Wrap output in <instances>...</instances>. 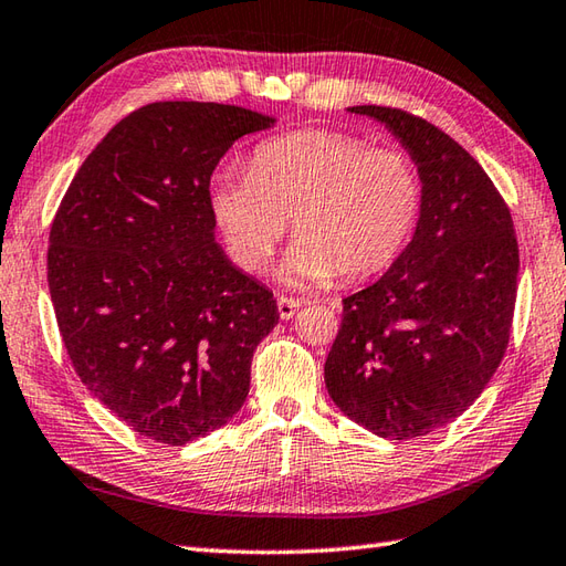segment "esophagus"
I'll return each instance as SVG.
<instances>
[{
  "instance_id": "esophagus-1",
  "label": "esophagus",
  "mask_w": 566,
  "mask_h": 566,
  "mask_svg": "<svg viewBox=\"0 0 566 566\" xmlns=\"http://www.w3.org/2000/svg\"><path fill=\"white\" fill-rule=\"evenodd\" d=\"M298 306H302V302H298V298H292V296H280V298H276V308H280V316L284 321L292 318L298 312Z\"/></svg>"
}]
</instances>
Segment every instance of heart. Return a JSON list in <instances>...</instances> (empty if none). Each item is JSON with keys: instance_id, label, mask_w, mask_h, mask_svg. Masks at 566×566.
<instances>
[{"instance_id": "b5f03b06", "label": "heart", "mask_w": 566, "mask_h": 566, "mask_svg": "<svg viewBox=\"0 0 566 566\" xmlns=\"http://www.w3.org/2000/svg\"><path fill=\"white\" fill-rule=\"evenodd\" d=\"M210 213L242 270H264L292 218L284 282L321 286L336 274L363 282L390 268L412 238L422 176L402 149L302 129L258 144L250 174L216 176Z\"/></svg>"}]
</instances>
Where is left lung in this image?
<instances>
[{"instance_id": "obj_1", "label": "left lung", "mask_w": 566, "mask_h": 566, "mask_svg": "<svg viewBox=\"0 0 566 566\" xmlns=\"http://www.w3.org/2000/svg\"><path fill=\"white\" fill-rule=\"evenodd\" d=\"M422 176L412 242L378 282L343 298L324 365L331 400L385 439H415L475 402L511 338L517 238L511 208L471 154L405 109L358 105Z\"/></svg>"}]
</instances>
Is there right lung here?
<instances>
[{"label": "right lung", "mask_w": 566, "mask_h": 566, "mask_svg": "<svg viewBox=\"0 0 566 566\" xmlns=\"http://www.w3.org/2000/svg\"><path fill=\"white\" fill-rule=\"evenodd\" d=\"M274 117L218 103H151L87 154L51 226L49 290L77 378L137 434L184 447L250 392L280 321L268 286L216 242L210 176Z\"/></svg>", "instance_id": "add662e5"}]
</instances>
